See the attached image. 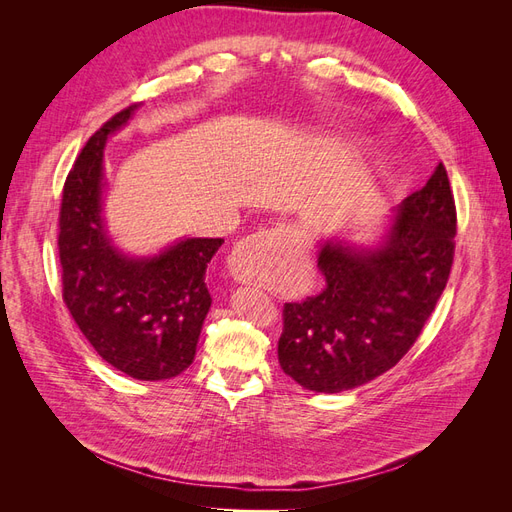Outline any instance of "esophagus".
I'll return each instance as SVG.
<instances>
[{
    "label": "esophagus",
    "mask_w": 512,
    "mask_h": 512,
    "mask_svg": "<svg viewBox=\"0 0 512 512\" xmlns=\"http://www.w3.org/2000/svg\"><path fill=\"white\" fill-rule=\"evenodd\" d=\"M301 256L288 230L271 228L239 241L228 256V271L239 284H267L290 275Z\"/></svg>",
    "instance_id": "34e87169"
}]
</instances>
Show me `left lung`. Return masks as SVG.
<instances>
[{
	"instance_id": "obj_1",
	"label": "left lung",
	"mask_w": 512,
	"mask_h": 512,
	"mask_svg": "<svg viewBox=\"0 0 512 512\" xmlns=\"http://www.w3.org/2000/svg\"><path fill=\"white\" fill-rule=\"evenodd\" d=\"M455 198L442 162L423 190L397 205L374 245L320 241L327 286L284 305L277 359L316 393L356 389L395 367L436 307L453 267Z\"/></svg>"
}]
</instances>
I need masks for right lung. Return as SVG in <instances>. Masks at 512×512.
I'll return each mask as SVG.
<instances>
[{"mask_svg":"<svg viewBox=\"0 0 512 512\" xmlns=\"http://www.w3.org/2000/svg\"><path fill=\"white\" fill-rule=\"evenodd\" d=\"M136 108H123L89 138L66 179L61 282L74 322L108 365L136 380H168L194 361L211 307L207 265L224 239H179L153 256L115 247L102 215L104 147Z\"/></svg>","mask_w":512,"mask_h":512,"instance_id":"1","label":"right lung"}]
</instances>
